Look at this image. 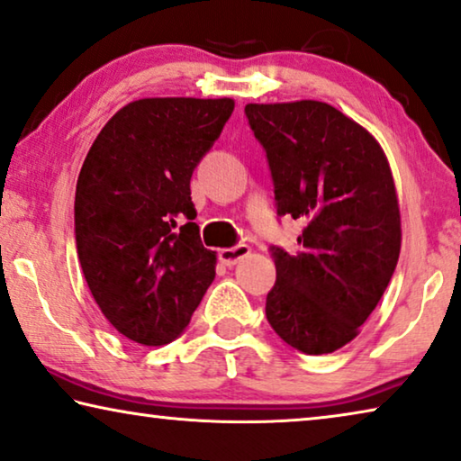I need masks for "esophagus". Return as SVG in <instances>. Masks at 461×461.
<instances>
[{"label":"esophagus","instance_id":"esophagus-1","mask_svg":"<svg viewBox=\"0 0 461 461\" xmlns=\"http://www.w3.org/2000/svg\"><path fill=\"white\" fill-rule=\"evenodd\" d=\"M250 254V246L249 244H236L231 249H221L219 250V263L225 267H233L240 260L246 258Z\"/></svg>","mask_w":461,"mask_h":461}]
</instances>
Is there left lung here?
Here are the masks:
<instances>
[{
    "label": "left lung",
    "mask_w": 461,
    "mask_h": 461,
    "mask_svg": "<svg viewBox=\"0 0 461 461\" xmlns=\"http://www.w3.org/2000/svg\"><path fill=\"white\" fill-rule=\"evenodd\" d=\"M269 163L277 215L306 223L300 250L271 246L277 269L267 321L302 354H329L358 335L387 290L402 230L383 149L321 101L244 107Z\"/></svg>",
    "instance_id": "1"
}]
</instances>
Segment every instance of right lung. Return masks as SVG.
<instances>
[{
	"instance_id": "obj_1",
	"label": "right lung",
	"mask_w": 461,
	"mask_h": 461,
	"mask_svg": "<svg viewBox=\"0 0 461 461\" xmlns=\"http://www.w3.org/2000/svg\"><path fill=\"white\" fill-rule=\"evenodd\" d=\"M231 112V99L128 103L82 163L74 198L82 273L105 319L142 346L180 338L215 279L190 177Z\"/></svg>"
}]
</instances>
